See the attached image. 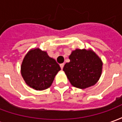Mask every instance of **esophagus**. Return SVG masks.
Here are the masks:
<instances>
[{
  "mask_svg": "<svg viewBox=\"0 0 122 122\" xmlns=\"http://www.w3.org/2000/svg\"><path fill=\"white\" fill-rule=\"evenodd\" d=\"M64 65H65V64H64V63H61V64H60V66H61V69H63Z\"/></svg>",
  "mask_w": 122,
  "mask_h": 122,
  "instance_id": "esophagus-1",
  "label": "esophagus"
}]
</instances>
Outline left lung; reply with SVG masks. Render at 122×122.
Returning a JSON list of instances; mask_svg holds the SVG:
<instances>
[{
	"label": "left lung",
	"instance_id": "1",
	"mask_svg": "<svg viewBox=\"0 0 122 122\" xmlns=\"http://www.w3.org/2000/svg\"><path fill=\"white\" fill-rule=\"evenodd\" d=\"M63 71L73 86L85 89L93 86L99 79L102 72L101 60L92 50L73 51L69 56Z\"/></svg>",
	"mask_w": 122,
	"mask_h": 122
}]
</instances>
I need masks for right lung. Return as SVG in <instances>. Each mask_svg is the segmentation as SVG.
Instances as JSON below:
<instances>
[{
	"instance_id": "right-lung-1",
	"label": "right lung",
	"mask_w": 122,
	"mask_h": 122,
	"mask_svg": "<svg viewBox=\"0 0 122 122\" xmlns=\"http://www.w3.org/2000/svg\"><path fill=\"white\" fill-rule=\"evenodd\" d=\"M21 75L26 84L36 90L50 86L61 68L53 59L39 49L30 51L21 65Z\"/></svg>"
}]
</instances>
